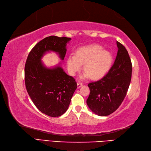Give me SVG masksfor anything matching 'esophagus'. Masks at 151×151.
Returning a JSON list of instances; mask_svg holds the SVG:
<instances>
[{"label": "esophagus", "mask_w": 151, "mask_h": 151, "mask_svg": "<svg viewBox=\"0 0 151 151\" xmlns=\"http://www.w3.org/2000/svg\"><path fill=\"white\" fill-rule=\"evenodd\" d=\"M81 86H82V82H78V83H77V87H78V88H81Z\"/></svg>", "instance_id": "34e87169"}]
</instances>
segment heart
Masks as SVG:
<instances>
[{
  "mask_svg": "<svg viewBox=\"0 0 151 151\" xmlns=\"http://www.w3.org/2000/svg\"><path fill=\"white\" fill-rule=\"evenodd\" d=\"M113 58L110 52L103 50L99 44H91L80 48L75 55H70L67 58V65L70 75H74L84 64L86 71L81 78L97 79L102 77L111 67Z\"/></svg>",
  "mask_w": 151,
  "mask_h": 151,
  "instance_id": "b5f03b06",
  "label": "heart"
}]
</instances>
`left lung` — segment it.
Here are the masks:
<instances>
[{
	"mask_svg": "<svg viewBox=\"0 0 151 151\" xmlns=\"http://www.w3.org/2000/svg\"><path fill=\"white\" fill-rule=\"evenodd\" d=\"M116 60L109 72L99 81L88 84L90 93L87 105L98 116H108L119 107L131 82L132 65L126 48L116 42Z\"/></svg>",
	"mask_w": 151,
	"mask_h": 151,
	"instance_id": "left-lung-1",
	"label": "left lung"
}]
</instances>
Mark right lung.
<instances>
[{"label": "right lung", "instance_id": "add662e5", "mask_svg": "<svg viewBox=\"0 0 151 151\" xmlns=\"http://www.w3.org/2000/svg\"><path fill=\"white\" fill-rule=\"evenodd\" d=\"M70 39L56 36L46 37L32 48L25 63L27 91L38 110L49 116H60L65 113L77 84L61 66L47 68L41 59L46 52L52 51L63 60L67 43Z\"/></svg>", "mask_w": 151, "mask_h": 151}]
</instances>
